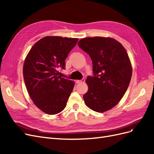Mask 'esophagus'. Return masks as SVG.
<instances>
[{"instance_id": "34e87169", "label": "esophagus", "mask_w": 154, "mask_h": 154, "mask_svg": "<svg viewBox=\"0 0 154 154\" xmlns=\"http://www.w3.org/2000/svg\"><path fill=\"white\" fill-rule=\"evenodd\" d=\"M85 81V79L83 78L82 80H76V82L77 83H84Z\"/></svg>"}]
</instances>
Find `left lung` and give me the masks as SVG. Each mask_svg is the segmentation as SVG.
I'll return each instance as SVG.
<instances>
[{
    "label": "left lung",
    "instance_id": "1",
    "mask_svg": "<svg viewBox=\"0 0 154 154\" xmlns=\"http://www.w3.org/2000/svg\"><path fill=\"white\" fill-rule=\"evenodd\" d=\"M78 45L89 54L94 76H87L83 100L88 108L104 112L117 105L127 91L132 69L122 44L109 37H87Z\"/></svg>",
    "mask_w": 154,
    "mask_h": 154
}]
</instances>
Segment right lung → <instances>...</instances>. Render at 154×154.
Instances as JSON below:
<instances>
[{
  "mask_svg": "<svg viewBox=\"0 0 154 154\" xmlns=\"http://www.w3.org/2000/svg\"><path fill=\"white\" fill-rule=\"evenodd\" d=\"M78 38L45 36L33 45L23 66L25 85L33 103L49 115L66 108L74 82L58 76L59 67L65 69L68 54Z\"/></svg>",
  "mask_w": 154,
  "mask_h": 154,
  "instance_id": "1",
  "label": "right lung"
}]
</instances>
